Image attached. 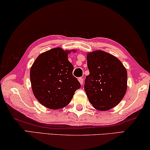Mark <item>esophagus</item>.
<instances>
[{
    "instance_id": "34e87169",
    "label": "esophagus",
    "mask_w": 150,
    "mask_h": 150,
    "mask_svg": "<svg viewBox=\"0 0 150 150\" xmlns=\"http://www.w3.org/2000/svg\"><path fill=\"white\" fill-rule=\"evenodd\" d=\"M78 81L80 83V84H83V82H84V79L82 78H78Z\"/></svg>"
}]
</instances>
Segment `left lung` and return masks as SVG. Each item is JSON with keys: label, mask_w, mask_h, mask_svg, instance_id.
<instances>
[{"label": "left lung", "mask_w": 150, "mask_h": 150, "mask_svg": "<svg viewBox=\"0 0 150 150\" xmlns=\"http://www.w3.org/2000/svg\"><path fill=\"white\" fill-rule=\"evenodd\" d=\"M86 58L90 74L84 90L89 102L100 111L113 108L126 94V68L116 56L102 50L88 52Z\"/></svg>", "instance_id": "obj_1"}]
</instances>
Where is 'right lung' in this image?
Wrapping results in <instances>:
<instances>
[{"instance_id": "1", "label": "right lung", "mask_w": 150, "mask_h": 150, "mask_svg": "<svg viewBox=\"0 0 150 150\" xmlns=\"http://www.w3.org/2000/svg\"><path fill=\"white\" fill-rule=\"evenodd\" d=\"M71 52L58 47L40 54L30 71L31 87L36 100L49 109L67 105L81 85L72 75L73 65L68 59Z\"/></svg>"}]
</instances>
